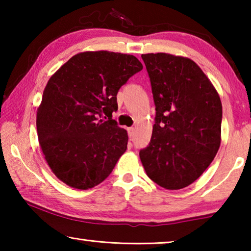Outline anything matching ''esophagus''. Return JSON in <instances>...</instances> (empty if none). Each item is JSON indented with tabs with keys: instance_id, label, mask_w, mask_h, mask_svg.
<instances>
[{
	"instance_id": "34e87169",
	"label": "esophagus",
	"mask_w": 251,
	"mask_h": 251,
	"mask_svg": "<svg viewBox=\"0 0 251 251\" xmlns=\"http://www.w3.org/2000/svg\"><path fill=\"white\" fill-rule=\"evenodd\" d=\"M127 133H128V136H129L130 138L133 137L134 134H135V128H134V127H128V128H127Z\"/></svg>"
}]
</instances>
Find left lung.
<instances>
[{"label":"left lung","mask_w":251,"mask_h":251,"mask_svg":"<svg viewBox=\"0 0 251 251\" xmlns=\"http://www.w3.org/2000/svg\"><path fill=\"white\" fill-rule=\"evenodd\" d=\"M156 116L151 142L139 151L147 176L166 189L201 177L220 146L223 107L210 80L192 59L143 54Z\"/></svg>","instance_id":"8db88e82"}]
</instances>
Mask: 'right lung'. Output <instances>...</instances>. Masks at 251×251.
I'll return each instance as SVG.
<instances>
[{"label": "right lung", "mask_w": 251, "mask_h": 251, "mask_svg": "<svg viewBox=\"0 0 251 251\" xmlns=\"http://www.w3.org/2000/svg\"><path fill=\"white\" fill-rule=\"evenodd\" d=\"M142 70L133 55L99 50L75 55L50 78L36 127L42 151L58 179L88 189L113 172L128 141L112 118L117 93Z\"/></svg>", "instance_id": "right-lung-1"}]
</instances>
